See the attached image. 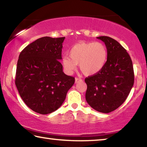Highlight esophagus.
<instances>
[{"label": "esophagus", "mask_w": 147, "mask_h": 147, "mask_svg": "<svg viewBox=\"0 0 147 147\" xmlns=\"http://www.w3.org/2000/svg\"><path fill=\"white\" fill-rule=\"evenodd\" d=\"M82 81V80H81V79H80V78H76V79H75V83H76L80 82V81Z\"/></svg>", "instance_id": "1"}]
</instances>
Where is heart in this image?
Listing matches in <instances>:
<instances>
[{
  "mask_svg": "<svg viewBox=\"0 0 147 147\" xmlns=\"http://www.w3.org/2000/svg\"><path fill=\"white\" fill-rule=\"evenodd\" d=\"M69 57L64 56L62 60V66L67 74L73 73L79 64L84 75L93 76L105 67L108 59V50L102 42H80L71 47Z\"/></svg>",
  "mask_w": 147,
  "mask_h": 147,
  "instance_id": "1",
  "label": "heart"
}]
</instances>
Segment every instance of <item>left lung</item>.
<instances>
[{
	"mask_svg": "<svg viewBox=\"0 0 147 147\" xmlns=\"http://www.w3.org/2000/svg\"><path fill=\"white\" fill-rule=\"evenodd\" d=\"M105 42L108 59L102 70L85 80L87 85L85 98L96 111L109 113L127 98L134 83L132 60L127 52L111 37H96Z\"/></svg>",
	"mask_w": 147,
	"mask_h": 147,
	"instance_id": "left-lung-1",
	"label": "left lung"
}]
</instances>
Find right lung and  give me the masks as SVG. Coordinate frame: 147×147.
<instances>
[{
	"instance_id": "add662e5",
	"label": "right lung",
	"mask_w": 147,
	"mask_h": 147,
	"mask_svg": "<svg viewBox=\"0 0 147 147\" xmlns=\"http://www.w3.org/2000/svg\"><path fill=\"white\" fill-rule=\"evenodd\" d=\"M64 39L39 38L20 54L16 85L26 105L40 114L59 108L75 82L74 77L63 72L60 62Z\"/></svg>"
}]
</instances>
